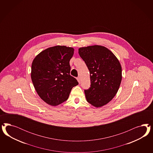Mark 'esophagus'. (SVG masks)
I'll return each mask as SVG.
<instances>
[{
	"mask_svg": "<svg viewBox=\"0 0 153 153\" xmlns=\"http://www.w3.org/2000/svg\"><path fill=\"white\" fill-rule=\"evenodd\" d=\"M77 79L78 82H79H79H80V81H81V79H80V77H78L77 78Z\"/></svg>",
	"mask_w": 153,
	"mask_h": 153,
	"instance_id": "esophagus-1",
	"label": "esophagus"
}]
</instances>
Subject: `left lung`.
<instances>
[{
	"label": "left lung",
	"instance_id": "1",
	"mask_svg": "<svg viewBox=\"0 0 153 153\" xmlns=\"http://www.w3.org/2000/svg\"><path fill=\"white\" fill-rule=\"evenodd\" d=\"M79 53L90 74V87L85 90L87 102L97 108L102 107L111 101L119 89L120 63L111 51L100 45L80 48Z\"/></svg>",
	"mask_w": 153,
	"mask_h": 153
}]
</instances>
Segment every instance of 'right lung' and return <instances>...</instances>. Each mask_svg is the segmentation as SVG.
<instances>
[{"mask_svg": "<svg viewBox=\"0 0 153 153\" xmlns=\"http://www.w3.org/2000/svg\"><path fill=\"white\" fill-rule=\"evenodd\" d=\"M74 49L53 46L40 52L33 60L31 77L33 86L42 100L52 106L66 101L79 82L70 75V59Z\"/></svg>", "mask_w": 153, "mask_h": 153, "instance_id": "add662e5", "label": "right lung"}]
</instances>
